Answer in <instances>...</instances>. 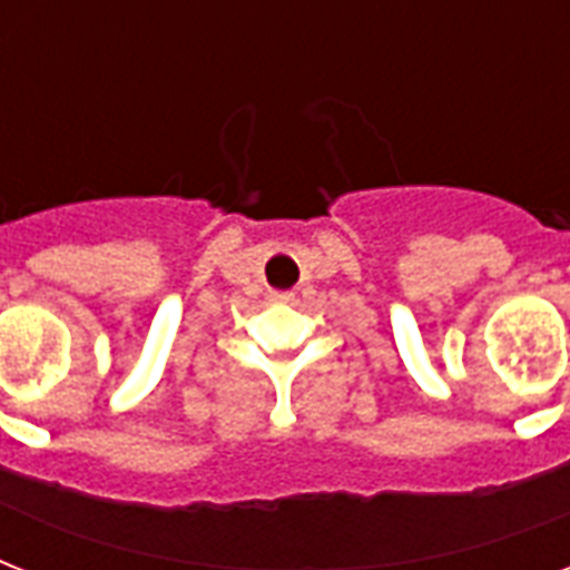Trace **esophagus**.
I'll return each instance as SVG.
<instances>
[{"instance_id":"esophagus-1","label":"esophagus","mask_w":570,"mask_h":570,"mask_svg":"<svg viewBox=\"0 0 570 570\" xmlns=\"http://www.w3.org/2000/svg\"><path fill=\"white\" fill-rule=\"evenodd\" d=\"M268 302H275V304L293 302V293H286V289H272V293H268Z\"/></svg>"}]
</instances>
